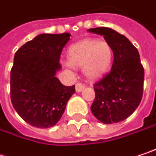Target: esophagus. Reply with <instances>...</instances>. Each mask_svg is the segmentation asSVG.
Segmentation results:
<instances>
[{"instance_id": "1", "label": "esophagus", "mask_w": 156, "mask_h": 156, "mask_svg": "<svg viewBox=\"0 0 156 156\" xmlns=\"http://www.w3.org/2000/svg\"><path fill=\"white\" fill-rule=\"evenodd\" d=\"M85 87H86V86H85L84 84L78 82V83L76 84V91H77V92H81L82 90L85 89Z\"/></svg>"}]
</instances>
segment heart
<instances>
[{
	"label": "heart",
	"instance_id": "obj_1",
	"mask_svg": "<svg viewBox=\"0 0 156 156\" xmlns=\"http://www.w3.org/2000/svg\"><path fill=\"white\" fill-rule=\"evenodd\" d=\"M114 58L111 45L106 41L86 39L70 45L67 59L74 67H83L87 77L93 79L105 75L110 69Z\"/></svg>",
	"mask_w": 156,
	"mask_h": 156
}]
</instances>
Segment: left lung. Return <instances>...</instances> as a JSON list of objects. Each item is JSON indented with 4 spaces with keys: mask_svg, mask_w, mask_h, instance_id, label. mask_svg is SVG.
<instances>
[{
    "mask_svg": "<svg viewBox=\"0 0 156 156\" xmlns=\"http://www.w3.org/2000/svg\"><path fill=\"white\" fill-rule=\"evenodd\" d=\"M103 35L112 47L111 70L94 85L95 98L91 110L103 124L121 122L135 111L143 95L144 68L138 49L123 34L107 27L88 29Z\"/></svg>",
    "mask_w": 156,
    "mask_h": 156,
    "instance_id": "left-lung-1",
    "label": "left lung"
}]
</instances>
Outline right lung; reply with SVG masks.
Instances as JSON below:
<instances>
[{"label": "right lung", "instance_id": "add662e5", "mask_svg": "<svg viewBox=\"0 0 156 156\" xmlns=\"http://www.w3.org/2000/svg\"><path fill=\"white\" fill-rule=\"evenodd\" d=\"M69 36L68 32L40 34L15 54L10 71L11 102L17 114L32 126L55 125L75 93V85L63 86L55 77Z\"/></svg>", "mask_w": 156, "mask_h": 156}]
</instances>
